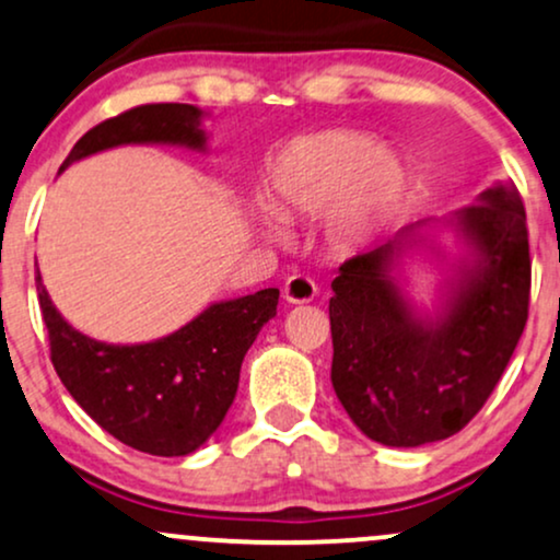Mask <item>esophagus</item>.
Returning <instances> with one entry per match:
<instances>
[{
  "label": "esophagus",
  "mask_w": 560,
  "mask_h": 560,
  "mask_svg": "<svg viewBox=\"0 0 560 560\" xmlns=\"http://www.w3.org/2000/svg\"><path fill=\"white\" fill-rule=\"evenodd\" d=\"M289 305H302V302H313L318 294V284L310 276H289L284 289H281Z\"/></svg>",
  "instance_id": "obj_1"
}]
</instances>
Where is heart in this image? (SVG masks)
Listing matches in <instances>:
<instances>
[{"label":"heart","mask_w":560,"mask_h":560,"mask_svg":"<svg viewBox=\"0 0 560 560\" xmlns=\"http://www.w3.org/2000/svg\"><path fill=\"white\" fill-rule=\"evenodd\" d=\"M407 170L373 135L334 127L294 138L268 170V200L281 219L328 215V234L354 250L386 232L404 195Z\"/></svg>","instance_id":"obj_1"}]
</instances>
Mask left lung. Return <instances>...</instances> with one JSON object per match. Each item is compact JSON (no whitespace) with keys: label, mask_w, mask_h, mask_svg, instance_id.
<instances>
[{"label":"left lung","mask_w":560,"mask_h":560,"mask_svg":"<svg viewBox=\"0 0 560 560\" xmlns=\"http://www.w3.org/2000/svg\"><path fill=\"white\" fill-rule=\"evenodd\" d=\"M446 224L467 247L441 305L401 289V260L428 245L430 221L347 260L331 281V383L370 441L415 448L459 433L501 381L529 307L527 213L514 182H495Z\"/></svg>","instance_id":"obj_1"}]
</instances>
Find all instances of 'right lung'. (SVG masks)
Returning a JSON list of instances; mask_svg holds the SVG:
<instances>
[{
	"label": "right lung",
	"instance_id": "add662e5",
	"mask_svg": "<svg viewBox=\"0 0 560 560\" xmlns=\"http://www.w3.org/2000/svg\"><path fill=\"white\" fill-rule=\"evenodd\" d=\"M203 112L192 104H145L106 119L78 140L59 166L117 145H182L206 151ZM51 362L70 396L125 446L187 456L221 425L240 386V368L276 315L279 289L208 305L198 318L145 345H106L72 328L36 276Z\"/></svg>",
	"mask_w": 560,
	"mask_h": 560
}]
</instances>
